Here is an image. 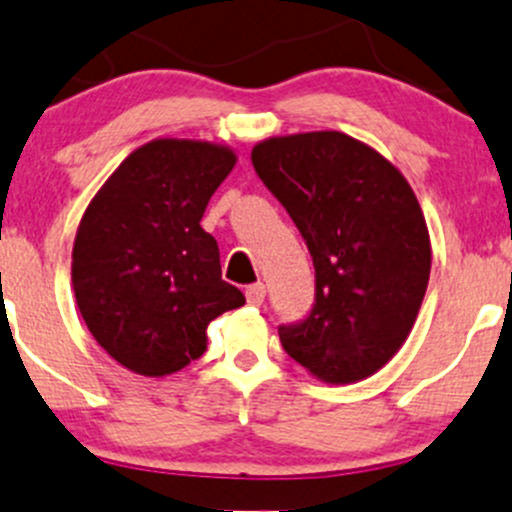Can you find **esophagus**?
I'll use <instances>...</instances> for the list:
<instances>
[{
	"mask_svg": "<svg viewBox=\"0 0 512 512\" xmlns=\"http://www.w3.org/2000/svg\"><path fill=\"white\" fill-rule=\"evenodd\" d=\"M245 296H247V303H250V306H262V303H265V296H267L265 284L262 282L250 284L245 289Z\"/></svg>",
	"mask_w": 512,
	"mask_h": 512,
	"instance_id": "1",
	"label": "esophagus"
}]
</instances>
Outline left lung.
I'll return each instance as SVG.
<instances>
[{"instance_id":"left-lung-1","label":"left lung","mask_w":512,"mask_h":512,"mask_svg":"<svg viewBox=\"0 0 512 512\" xmlns=\"http://www.w3.org/2000/svg\"><path fill=\"white\" fill-rule=\"evenodd\" d=\"M257 177L306 240L316 303L279 328L286 355L325 384H355L401 350L430 279V235L411 184L340 131L267 138Z\"/></svg>"}]
</instances>
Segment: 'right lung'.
<instances>
[{"instance_id":"add662e5","label":"right lung","mask_w":512,"mask_h":512,"mask_svg":"<svg viewBox=\"0 0 512 512\" xmlns=\"http://www.w3.org/2000/svg\"><path fill=\"white\" fill-rule=\"evenodd\" d=\"M235 153L206 140L140 145L89 201L72 286L94 340L143 376H167L206 352V328L245 303L223 282L213 235L201 228Z\"/></svg>"}]
</instances>
